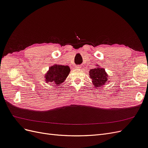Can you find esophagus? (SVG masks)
<instances>
[{"instance_id": "obj_1", "label": "esophagus", "mask_w": 148, "mask_h": 148, "mask_svg": "<svg viewBox=\"0 0 148 148\" xmlns=\"http://www.w3.org/2000/svg\"><path fill=\"white\" fill-rule=\"evenodd\" d=\"M76 67H77V69H79V66H76Z\"/></svg>"}]
</instances>
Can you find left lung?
Returning a JSON list of instances; mask_svg holds the SVG:
<instances>
[{
    "label": "left lung",
    "instance_id": "obj_1",
    "mask_svg": "<svg viewBox=\"0 0 148 148\" xmlns=\"http://www.w3.org/2000/svg\"><path fill=\"white\" fill-rule=\"evenodd\" d=\"M96 66H98L96 65ZM89 77L92 80V83L95 88H99L109 82V76L104 69L96 66V68L89 70Z\"/></svg>",
    "mask_w": 148,
    "mask_h": 148
}]
</instances>
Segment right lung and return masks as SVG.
<instances>
[{"mask_svg":"<svg viewBox=\"0 0 148 148\" xmlns=\"http://www.w3.org/2000/svg\"><path fill=\"white\" fill-rule=\"evenodd\" d=\"M69 66L56 64L51 66L49 71L44 75L47 83H52L53 86L61 85L70 73Z\"/></svg>","mask_w":148,"mask_h":148,"instance_id":"1","label":"right lung"}]
</instances>
